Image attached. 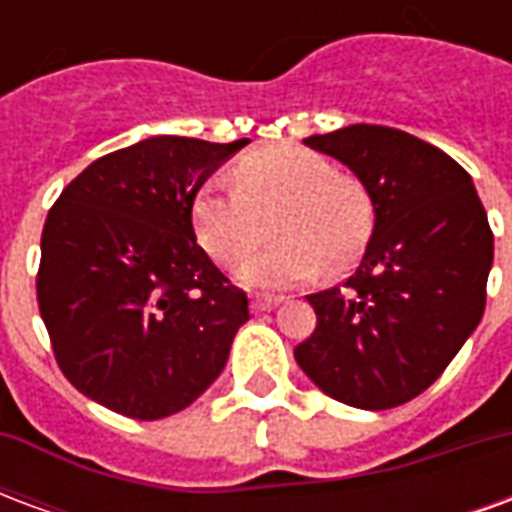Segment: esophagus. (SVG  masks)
Instances as JSON below:
<instances>
[{
	"mask_svg": "<svg viewBox=\"0 0 512 512\" xmlns=\"http://www.w3.org/2000/svg\"><path fill=\"white\" fill-rule=\"evenodd\" d=\"M279 296H268V293H257V296H252V312H266L271 310V307H277L279 304Z\"/></svg>",
	"mask_w": 512,
	"mask_h": 512,
	"instance_id": "1",
	"label": "esophagus"
}]
</instances>
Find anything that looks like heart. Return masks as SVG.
<instances>
[{"label":"heart","mask_w":512,"mask_h":512,"mask_svg":"<svg viewBox=\"0 0 512 512\" xmlns=\"http://www.w3.org/2000/svg\"><path fill=\"white\" fill-rule=\"evenodd\" d=\"M271 212L277 241L241 268V279L257 288H293L321 268L337 274L362 255L373 233L365 183L299 145L249 153L233 175H213L191 208L200 244L227 268L241 266L260 246Z\"/></svg>","instance_id":"heart-1"}]
</instances>
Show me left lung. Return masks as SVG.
<instances>
[{
	"label": "left lung",
	"instance_id": "8db88e82",
	"mask_svg": "<svg viewBox=\"0 0 512 512\" xmlns=\"http://www.w3.org/2000/svg\"><path fill=\"white\" fill-rule=\"evenodd\" d=\"M304 142L354 169L376 227L354 274L307 296L318 323L293 356L345 406H403L483 318L494 260L483 202L455 158L406 131L359 123Z\"/></svg>",
	"mask_w": 512,
	"mask_h": 512
}]
</instances>
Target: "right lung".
<instances>
[{
  "label": "right lung",
  "mask_w": 512,
  "mask_h": 512,
  "mask_svg": "<svg viewBox=\"0 0 512 512\" xmlns=\"http://www.w3.org/2000/svg\"><path fill=\"white\" fill-rule=\"evenodd\" d=\"M230 145L150 136L95 158L62 189L40 235V318L82 395L161 419L219 378L249 301L197 244L202 183Z\"/></svg>",
  "instance_id": "add662e5"
}]
</instances>
